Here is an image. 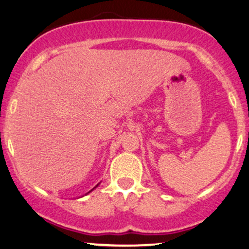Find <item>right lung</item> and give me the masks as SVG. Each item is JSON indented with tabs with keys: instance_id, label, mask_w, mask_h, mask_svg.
<instances>
[{
	"instance_id": "1",
	"label": "right lung",
	"mask_w": 249,
	"mask_h": 249,
	"mask_svg": "<svg viewBox=\"0 0 249 249\" xmlns=\"http://www.w3.org/2000/svg\"><path fill=\"white\" fill-rule=\"evenodd\" d=\"M97 186H98V185H97ZM97 186H96V187H97ZM96 187H93V188H92V190H95V188H96ZM92 190H91V191H92ZM91 191H90V192H91ZM90 192H88V193H90Z\"/></svg>"
}]
</instances>
